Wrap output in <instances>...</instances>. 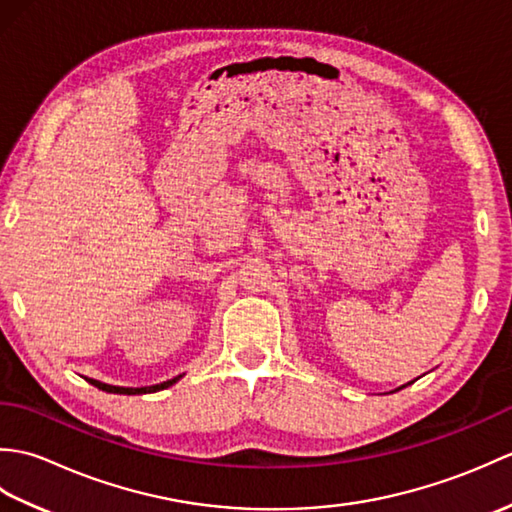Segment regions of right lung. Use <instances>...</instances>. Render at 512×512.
Segmentation results:
<instances>
[{
	"label": "right lung",
	"instance_id": "obj_1",
	"mask_svg": "<svg viewBox=\"0 0 512 512\" xmlns=\"http://www.w3.org/2000/svg\"><path fill=\"white\" fill-rule=\"evenodd\" d=\"M182 376H184V374H180V376H176V378H171V380H165V383L149 385V387H118V385H107V383H101V380H96V378H85V380H88L90 385H94V387H99V389L107 391V394H125V396H136V394H154V391L167 389V387H171V385H176Z\"/></svg>",
	"mask_w": 512,
	"mask_h": 512
}]
</instances>
